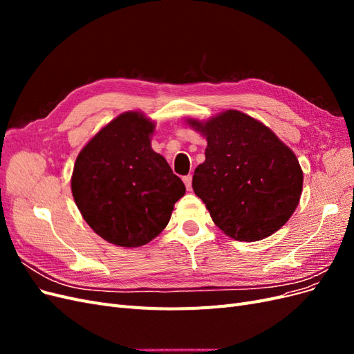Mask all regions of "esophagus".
Wrapping results in <instances>:
<instances>
[{
	"label": "esophagus",
	"instance_id": "esophagus-1",
	"mask_svg": "<svg viewBox=\"0 0 354 354\" xmlns=\"http://www.w3.org/2000/svg\"><path fill=\"white\" fill-rule=\"evenodd\" d=\"M183 181H185V185H186L187 190H190V189H192V176H190V174H189V176H185V177H183Z\"/></svg>",
	"mask_w": 354,
	"mask_h": 354
}]
</instances>
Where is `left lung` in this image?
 <instances>
[{
  "instance_id": "8db88e82",
  "label": "left lung",
  "mask_w": 354,
  "mask_h": 354,
  "mask_svg": "<svg viewBox=\"0 0 354 354\" xmlns=\"http://www.w3.org/2000/svg\"><path fill=\"white\" fill-rule=\"evenodd\" d=\"M189 124L208 142L192 187L216 226L245 242L279 230L303 190V171L291 149L264 124L239 111H226L205 124L194 120Z\"/></svg>"
}]
</instances>
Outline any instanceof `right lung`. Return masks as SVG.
Returning <instances> with one entry per match:
<instances>
[{
  "mask_svg": "<svg viewBox=\"0 0 354 354\" xmlns=\"http://www.w3.org/2000/svg\"><path fill=\"white\" fill-rule=\"evenodd\" d=\"M153 128L142 113H122L85 145L73 167L72 195L84 220L125 248L156 238L186 192L165 158L152 151Z\"/></svg>",
  "mask_w": 354,
  "mask_h": 354,
  "instance_id": "add662e5",
  "label": "right lung"
}]
</instances>
